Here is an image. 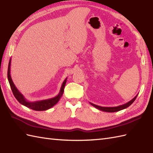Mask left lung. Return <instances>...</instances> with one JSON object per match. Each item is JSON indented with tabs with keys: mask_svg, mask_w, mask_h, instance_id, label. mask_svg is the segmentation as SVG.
<instances>
[{
	"mask_svg": "<svg viewBox=\"0 0 153 153\" xmlns=\"http://www.w3.org/2000/svg\"><path fill=\"white\" fill-rule=\"evenodd\" d=\"M138 95H136L134 99H131L130 101H129L128 102H126L125 104H123V105H120L118 106H114V107H103V106H98V105H96L95 104L91 103V102H89L91 105L92 106H93L94 107H95L96 108H97L98 110H102V111L104 112H118L120 111V110H122L123 109H125L126 108H128V106H130L131 104L135 101V100L137 98Z\"/></svg>",
	"mask_w": 153,
	"mask_h": 153,
	"instance_id": "obj_1",
	"label": "left lung"
}]
</instances>
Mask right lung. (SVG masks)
Here are the masks:
<instances>
[{
    "label": "right lung",
    "instance_id": "right-lung-1",
    "mask_svg": "<svg viewBox=\"0 0 153 153\" xmlns=\"http://www.w3.org/2000/svg\"><path fill=\"white\" fill-rule=\"evenodd\" d=\"M10 66H11V58L10 59L9 63H8V79L12 91L14 94L15 98L17 99L18 101L22 104V105L27 107V108L32 109L33 110H36V111H43V110H47L49 109L52 107L54 106L59 101V100L63 95L64 89L65 85H66L67 77L64 79L62 86L60 87V90L59 93L58 94V95L56 97H53V98L45 99V100H36L34 102H30L27 100V99L25 98L24 96L19 91L17 87L14 85V82L12 79L11 75H10Z\"/></svg>",
    "mask_w": 153,
    "mask_h": 153
}]
</instances>
